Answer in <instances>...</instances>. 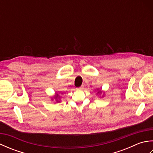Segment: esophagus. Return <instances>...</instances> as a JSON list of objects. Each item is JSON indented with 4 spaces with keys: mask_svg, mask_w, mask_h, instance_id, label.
Listing matches in <instances>:
<instances>
[{
    "mask_svg": "<svg viewBox=\"0 0 153 153\" xmlns=\"http://www.w3.org/2000/svg\"><path fill=\"white\" fill-rule=\"evenodd\" d=\"M83 88V86H82V87H78V88H77V90H82Z\"/></svg>",
    "mask_w": 153,
    "mask_h": 153,
    "instance_id": "1",
    "label": "esophagus"
}]
</instances>
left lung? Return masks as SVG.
Listing matches in <instances>:
<instances>
[{
  "label": "left lung",
  "mask_w": 153,
  "mask_h": 153,
  "mask_svg": "<svg viewBox=\"0 0 153 153\" xmlns=\"http://www.w3.org/2000/svg\"><path fill=\"white\" fill-rule=\"evenodd\" d=\"M105 92L104 91H102L101 89H97V95H102V97L105 96Z\"/></svg>",
  "instance_id": "8db88e82"
}]
</instances>
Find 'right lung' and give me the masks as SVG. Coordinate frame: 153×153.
Masks as SVG:
<instances>
[{
	"label": "right lung",
	"mask_w": 153,
	"mask_h": 153,
	"mask_svg": "<svg viewBox=\"0 0 153 153\" xmlns=\"http://www.w3.org/2000/svg\"><path fill=\"white\" fill-rule=\"evenodd\" d=\"M60 94H62V93H55L54 94V96L53 97H51V100H53L54 99L55 100V101L56 102H60V100H61V97L60 96Z\"/></svg>",
	"instance_id": "1"
}]
</instances>
